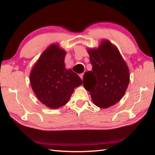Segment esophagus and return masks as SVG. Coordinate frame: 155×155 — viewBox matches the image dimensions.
<instances>
[{
	"mask_svg": "<svg viewBox=\"0 0 155 155\" xmlns=\"http://www.w3.org/2000/svg\"><path fill=\"white\" fill-rule=\"evenodd\" d=\"M83 75H84L83 73H82V74H79V77H80V78H81L82 80L83 79Z\"/></svg>",
	"mask_w": 155,
	"mask_h": 155,
	"instance_id": "1",
	"label": "esophagus"
}]
</instances>
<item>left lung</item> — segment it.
I'll return each mask as SVG.
<instances>
[{"label": "left lung", "instance_id": "8db88e82", "mask_svg": "<svg viewBox=\"0 0 155 155\" xmlns=\"http://www.w3.org/2000/svg\"><path fill=\"white\" fill-rule=\"evenodd\" d=\"M93 71L85 72L83 85L93 103L107 108L119 102L130 81L129 69L116 46L107 39L97 48H88Z\"/></svg>", "mask_w": 155, "mask_h": 155}]
</instances>
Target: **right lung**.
<instances>
[{
	"instance_id": "right-lung-1",
	"label": "right lung",
	"mask_w": 155,
	"mask_h": 155,
	"mask_svg": "<svg viewBox=\"0 0 155 155\" xmlns=\"http://www.w3.org/2000/svg\"><path fill=\"white\" fill-rule=\"evenodd\" d=\"M67 54L58 44H52L42 52L30 73L32 89L47 107L56 109L68 103L75 88L83 84L81 78L65 67Z\"/></svg>"
}]
</instances>
